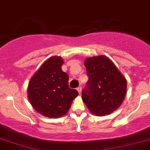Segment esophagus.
Instances as JSON below:
<instances>
[{"mask_svg": "<svg viewBox=\"0 0 150 150\" xmlns=\"http://www.w3.org/2000/svg\"><path fill=\"white\" fill-rule=\"evenodd\" d=\"M77 91H79V94H81V87H78L77 88Z\"/></svg>", "mask_w": 150, "mask_h": 150, "instance_id": "esophagus-1", "label": "esophagus"}]
</instances>
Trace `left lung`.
Masks as SVG:
<instances>
[{
    "label": "left lung",
    "instance_id": "obj_1",
    "mask_svg": "<svg viewBox=\"0 0 150 150\" xmlns=\"http://www.w3.org/2000/svg\"><path fill=\"white\" fill-rule=\"evenodd\" d=\"M88 81L81 98L93 114L105 116L117 110L127 94V81L114 62L105 56L85 61Z\"/></svg>",
    "mask_w": 150,
    "mask_h": 150
}]
</instances>
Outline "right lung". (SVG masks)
<instances>
[{
  "label": "right lung",
  "instance_id": "add662e5",
  "mask_svg": "<svg viewBox=\"0 0 150 150\" xmlns=\"http://www.w3.org/2000/svg\"><path fill=\"white\" fill-rule=\"evenodd\" d=\"M63 62L60 56L49 58L29 81V101L46 117L59 118L67 114L79 95L75 89L69 88V75L62 70Z\"/></svg>",
  "mask_w": 150,
  "mask_h": 150
}]
</instances>
